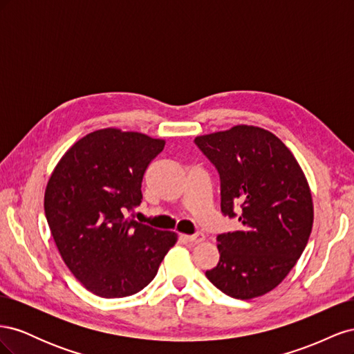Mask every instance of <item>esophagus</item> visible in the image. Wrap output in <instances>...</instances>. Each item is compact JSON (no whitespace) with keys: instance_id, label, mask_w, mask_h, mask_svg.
<instances>
[{"instance_id":"34e87169","label":"esophagus","mask_w":354,"mask_h":354,"mask_svg":"<svg viewBox=\"0 0 354 354\" xmlns=\"http://www.w3.org/2000/svg\"><path fill=\"white\" fill-rule=\"evenodd\" d=\"M183 239H186L187 242H194V243H199L205 241V236L203 233H195V234H183Z\"/></svg>"}]
</instances>
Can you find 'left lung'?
Segmentation results:
<instances>
[{"instance_id": "8db88e82", "label": "left lung", "mask_w": 354, "mask_h": 354, "mask_svg": "<svg viewBox=\"0 0 354 354\" xmlns=\"http://www.w3.org/2000/svg\"><path fill=\"white\" fill-rule=\"evenodd\" d=\"M220 176L221 212L241 229L217 236L218 264L209 282L250 299L279 285L301 257L313 226L307 180L291 151L270 131L236 125L195 138Z\"/></svg>"}]
</instances>
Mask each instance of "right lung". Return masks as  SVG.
<instances>
[{"label":"right lung","instance_id":"add662e5","mask_svg":"<svg viewBox=\"0 0 354 354\" xmlns=\"http://www.w3.org/2000/svg\"><path fill=\"white\" fill-rule=\"evenodd\" d=\"M165 146L149 136L104 128L63 155L44 196L48 227L72 274L90 292L122 298L153 281L177 242L124 212L140 205L145 171Z\"/></svg>","mask_w":354,"mask_h":354}]
</instances>
